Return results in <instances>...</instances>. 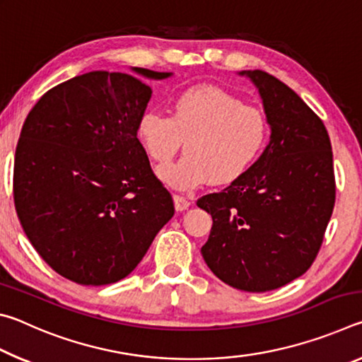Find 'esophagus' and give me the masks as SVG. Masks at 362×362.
Wrapping results in <instances>:
<instances>
[{
  "instance_id": "1",
  "label": "esophagus",
  "mask_w": 362,
  "mask_h": 362,
  "mask_svg": "<svg viewBox=\"0 0 362 362\" xmlns=\"http://www.w3.org/2000/svg\"><path fill=\"white\" fill-rule=\"evenodd\" d=\"M174 204H175V209L177 211H185L187 207L192 204V203H189V199H187L185 196L174 194Z\"/></svg>"
}]
</instances>
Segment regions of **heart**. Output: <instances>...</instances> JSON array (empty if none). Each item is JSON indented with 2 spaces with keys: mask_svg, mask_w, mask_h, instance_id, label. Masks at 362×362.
I'll list each match as a JSON object with an SVG mask.
<instances>
[{
  "mask_svg": "<svg viewBox=\"0 0 362 362\" xmlns=\"http://www.w3.org/2000/svg\"><path fill=\"white\" fill-rule=\"evenodd\" d=\"M137 136L159 164L173 159L185 140V156L158 169L164 183L193 189L209 180L230 183L252 166L268 137L267 116L259 108L216 86H193L173 102V113L146 110Z\"/></svg>",
  "mask_w": 362,
  "mask_h": 362,
  "instance_id": "obj_1",
  "label": "heart"
}]
</instances>
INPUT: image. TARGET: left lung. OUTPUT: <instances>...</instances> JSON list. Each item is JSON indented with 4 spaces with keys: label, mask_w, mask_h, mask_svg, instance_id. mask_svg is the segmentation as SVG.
Returning a JSON list of instances; mask_svg holds the SVG:
<instances>
[{
    "label": "left lung",
    "mask_w": 362,
    "mask_h": 362,
    "mask_svg": "<svg viewBox=\"0 0 362 362\" xmlns=\"http://www.w3.org/2000/svg\"><path fill=\"white\" fill-rule=\"evenodd\" d=\"M262 97L269 142L246 173L198 199L212 216L201 254L225 284L246 292L286 286L315 262L335 203L326 126L278 78L244 70Z\"/></svg>",
    "instance_id": "1"
}]
</instances>
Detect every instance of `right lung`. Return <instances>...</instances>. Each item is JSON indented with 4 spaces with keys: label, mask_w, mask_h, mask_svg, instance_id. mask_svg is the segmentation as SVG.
<instances>
[{
    "label": "right lung",
    "mask_w": 362,
    "mask_h": 362,
    "mask_svg": "<svg viewBox=\"0 0 362 362\" xmlns=\"http://www.w3.org/2000/svg\"><path fill=\"white\" fill-rule=\"evenodd\" d=\"M150 99L142 79L89 71L47 90L23 122L12 180L17 217L42 260L73 283L126 278L174 216L137 139Z\"/></svg>",
    "instance_id": "right-lung-1"
}]
</instances>
